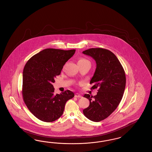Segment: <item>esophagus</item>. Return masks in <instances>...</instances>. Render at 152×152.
Wrapping results in <instances>:
<instances>
[{
  "mask_svg": "<svg viewBox=\"0 0 152 152\" xmlns=\"http://www.w3.org/2000/svg\"><path fill=\"white\" fill-rule=\"evenodd\" d=\"M75 96L76 97V98H82V95H81L80 94H79L78 93H76L75 95Z\"/></svg>",
  "mask_w": 152,
  "mask_h": 152,
  "instance_id": "esophagus-1",
  "label": "esophagus"
}]
</instances>
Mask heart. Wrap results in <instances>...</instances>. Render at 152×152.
Returning a JSON list of instances; mask_svg holds the SVG:
<instances>
[{
  "label": "heart",
  "mask_w": 152,
  "mask_h": 152,
  "mask_svg": "<svg viewBox=\"0 0 152 152\" xmlns=\"http://www.w3.org/2000/svg\"><path fill=\"white\" fill-rule=\"evenodd\" d=\"M78 63H90V62H89V61L88 60V59H85V58H80V59H79V61H78Z\"/></svg>",
  "instance_id": "1"
}]
</instances>
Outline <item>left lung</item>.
<instances>
[{"mask_svg": "<svg viewBox=\"0 0 152 152\" xmlns=\"http://www.w3.org/2000/svg\"><path fill=\"white\" fill-rule=\"evenodd\" d=\"M94 58L96 68L90 84L98 89L96 95L85 94L89 106L83 113L90 120L99 122L110 115L122 98L126 86L125 71L119 60L110 50L102 48H90L83 52Z\"/></svg>", "mask_w": 152, "mask_h": 152, "instance_id": "8db88e82", "label": "left lung"}]
</instances>
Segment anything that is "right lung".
Instances as JSON below:
<instances>
[{
  "mask_svg": "<svg viewBox=\"0 0 152 152\" xmlns=\"http://www.w3.org/2000/svg\"><path fill=\"white\" fill-rule=\"evenodd\" d=\"M76 50L45 49L33 56L23 71L22 97L27 107L39 120L50 122L63 114L68 100L74 93L67 90L55 94L53 83Z\"/></svg>",
  "mask_w": 152,
  "mask_h": 152,
  "instance_id": "right-lung-1",
  "label": "right lung"
}]
</instances>
